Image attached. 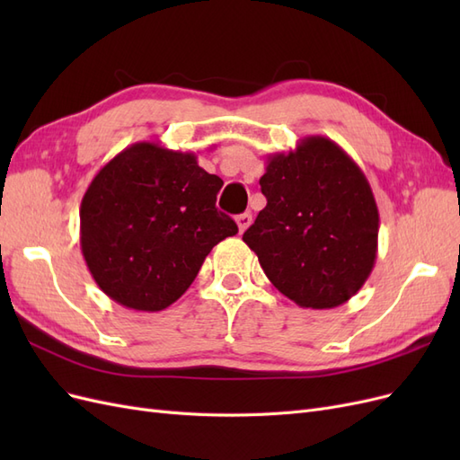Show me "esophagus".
Here are the masks:
<instances>
[{
  "instance_id": "34e87169",
  "label": "esophagus",
  "mask_w": 460,
  "mask_h": 460,
  "mask_svg": "<svg viewBox=\"0 0 460 460\" xmlns=\"http://www.w3.org/2000/svg\"><path fill=\"white\" fill-rule=\"evenodd\" d=\"M235 222H238L240 234H243V232H245L249 226H252L253 217H252V213H243V215H238V217H235Z\"/></svg>"
}]
</instances>
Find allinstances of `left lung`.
I'll return each instance as SVG.
<instances>
[{"mask_svg":"<svg viewBox=\"0 0 460 460\" xmlns=\"http://www.w3.org/2000/svg\"><path fill=\"white\" fill-rule=\"evenodd\" d=\"M267 207L243 234L272 286L303 309H333L363 288L380 215L365 172L330 137L272 153L259 180Z\"/></svg>","mask_w":460,"mask_h":460,"instance_id":"1","label":"left lung"}]
</instances>
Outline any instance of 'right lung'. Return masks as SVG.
I'll return each instance as SVG.
<instances>
[{
    "mask_svg": "<svg viewBox=\"0 0 460 460\" xmlns=\"http://www.w3.org/2000/svg\"><path fill=\"white\" fill-rule=\"evenodd\" d=\"M222 180L196 153L137 142L102 166L80 205V249L103 294L157 313L196 280L211 249L238 234L217 208Z\"/></svg>",
    "mask_w": 460,
    "mask_h": 460,
    "instance_id": "right-lung-1",
    "label": "right lung"
}]
</instances>
